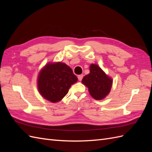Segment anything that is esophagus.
Returning a JSON list of instances; mask_svg holds the SVG:
<instances>
[{"label": "esophagus", "instance_id": "obj_1", "mask_svg": "<svg viewBox=\"0 0 152 152\" xmlns=\"http://www.w3.org/2000/svg\"><path fill=\"white\" fill-rule=\"evenodd\" d=\"M82 78H83V75H78V79H79L80 81L82 80Z\"/></svg>", "mask_w": 152, "mask_h": 152}]
</instances>
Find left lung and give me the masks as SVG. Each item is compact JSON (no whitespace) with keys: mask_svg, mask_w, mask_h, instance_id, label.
Returning <instances> with one entry per match:
<instances>
[{"mask_svg":"<svg viewBox=\"0 0 152 152\" xmlns=\"http://www.w3.org/2000/svg\"><path fill=\"white\" fill-rule=\"evenodd\" d=\"M89 68L90 73L82 79V84L88 88L89 94L94 99H103L111 90L112 79L97 65L91 64Z\"/></svg>","mask_w":152,"mask_h":152,"instance_id":"8db88e82","label":"left lung"}]
</instances>
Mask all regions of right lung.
<instances>
[{"instance_id": "1", "label": "right lung", "mask_w": 152, "mask_h": 152, "mask_svg": "<svg viewBox=\"0 0 152 152\" xmlns=\"http://www.w3.org/2000/svg\"><path fill=\"white\" fill-rule=\"evenodd\" d=\"M78 80L70 67L61 62L48 63L38 75L37 87L44 98L52 103L61 100Z\"/></svg>"}]
</instances>
